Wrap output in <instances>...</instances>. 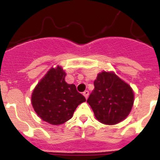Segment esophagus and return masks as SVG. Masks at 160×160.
<instances>
[{
  "label": "esophagus",
  "instance_id": "obj_1",
  "mask_svg": "<svg viewBox=\"0 0 160 160\" xmlns=\"http://www.w3.org/2000/svg\"><path fill=\"white\" fill-rule=\"evenodd\" d=\"M83 95H84L85 98H86L87 99V98H88V96H89V91H88V90H85L84 92H83Z\"/></svg>",
  "mask_w": 160,
  "mask_h": 160
}]
</instances>
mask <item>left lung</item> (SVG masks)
I'll list each match as a JSON object with an SVG mask.
<instances>
[{"instance_id": "1", "label": "left lung", "mask_w": 160, "mask_h": 160, "mask_svg": "<svg viewBox=\"0 0 160 160\" xmlns=\"http://www.w3.org/2000/svg\"><path fill=\"white\" fill-rule=\"evenodd\" d=\"M94 89L87 102L100 122L114 125L128 116L134 103V93L128 83L113 72L103 71L94 82Z\"/></svg>"}]
</instances>
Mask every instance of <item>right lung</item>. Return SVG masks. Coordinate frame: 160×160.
<instances>
[{"label": "right lung", "instance_id": "add662e5", "mask_svg": "<svg viewBox=\"0 0 160 160\" xmlns=\"http://www.w3.org/2000/svg\"><path fill=\"white\" fill-rule=\"evenodd\" d=\"M66 72L61 66L51 68L32 91L31 102L35 112L45 122L60 125L72 118L78 106L86 98L75 85L65 81Z\"/></svg>", "mask_w": 160, "mask_h": 160}]
</instances>
